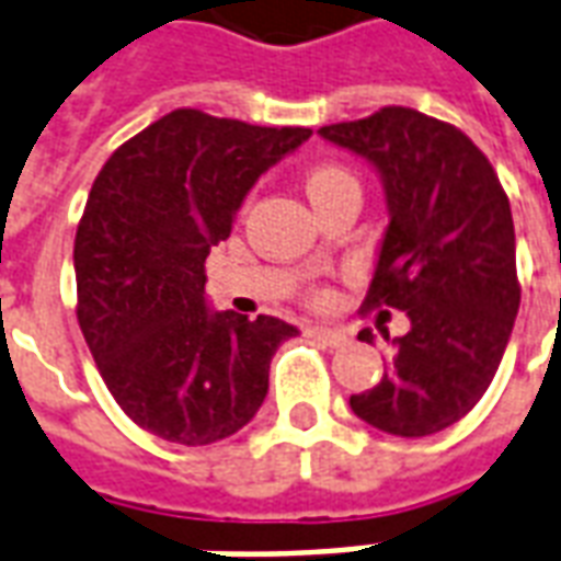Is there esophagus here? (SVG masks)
Segmentation results:
<instances>
[{
	"label": "esophagus",
	"mask_w": 561,
	"mask_h": 561,
	"mask_svg": "<svg viewBox=\"0 0 561 561\" xmlns=\"http://www.w3.org/2000/svg\"><path fill=\"white\" fill-rule=\"evenodd\" d=\"M306 333L327 344V347H342V344L347 342V335H344L342 330H330V327H309Z\"/></svg>",
	"instance_id": "1"
}]
</instances>
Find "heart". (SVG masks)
I'll use <instances>...</instances> for the list:
<instances>
[{
  "label": "heart",
  "mask_w": 561,
  "mask_h": 561,
  "mask_svg": "<svg viewBox=\"0 0 561 561\" xmlns=\"http://www.w3.org/2000/svg\"><path fill=\"white\" fill-rule=\"evenodd\" d=\"M344 186H356V178L344 169V165H335V163H323L318 169L309 172L306 178V193L309 198H321L327 193H335V190H344ZM314 302H327L330 300V291H314L312 294Z\"/></svg>",
  "instance_id": "b5f03b06"
}]
</instances>
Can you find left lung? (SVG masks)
<instances>
[{
	"mask_svg": "<svg viewBox=\"0 0 561 561\" xmlns=\"http://www.w3.org/2000/svg\"><path fill=\"white\" fill-rule=\"evenodd\" d=\"M318 133L383 178L389 228L363 306L410 318L380 383L351 396V410L386 434H437L479 404L520 309L508 196L467 133L410 106Z\"/></svg>",
	"mask_w": 561,
	"mask_h": 561,
	"instance_id": "8db88e82",
	"label": "left lung"
}]
</instances>
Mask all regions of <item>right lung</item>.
Returning a JSON list of instances; mask_svg holds the SVG:
<instances>
[{
	"label": "right lung",
	"mask_w": 561,
	"mask_h": 561,
	"mask_svg": "<svg viewBox=\"0 0 561 561\" xmlns=\"http://www.w3.org/2000/svg\"><path fill=\"white\" fill-rule=\"evenodd\" d=\"M309 136L175 110L94 178L73 240L77 321L112 398L153 437L207 446L259 413L297 327L210 312L205 261L252 184Z\"/></svg>",
	"instance_id": "right-lung-1"
}]
</instances>
